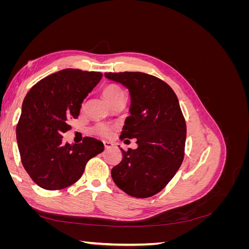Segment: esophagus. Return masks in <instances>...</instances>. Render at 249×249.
<instances>
[{"instance_id": "1", "label": "esophagus", "mask_w": 249, "mask_h": 249, "mask_svg": "<svg viewBox=\"0 0 249 249\" xmlns=\"http://www.w3.org/2000/svg\"><path fill=\"white\" fill-rule=\"evenodd\" d=\"M104 146H105V148H106V149H109V148H111L113 146V143L110 142V141H104Z\"/></svg>"}]
</instances>
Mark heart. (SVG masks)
Returning a JSON list of instances; mask_svg holds the SVG:
<instances>
[{
	"mask_svg": "<svg viewBox=\"0 0 249 249\" xmlns=\"http://www.w3.org/2000/svg\"><path fill=\"white\" fill-rule=\"evenodd\" d=\"M124 94L123 89L116 86V85H109L107 87H105L103 90V95L105 97L108 103H111L112 101H114L116 97H118L119 95ZM96 133H99L103 136H109L111 134V127L107 124H99L95 127Z\"/></svg>",
	"mask_w": 249,
	"mask_h": 249,
	"instance_id": "obj_1",
	"label": "heart"
}]
</instances>
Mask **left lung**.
Wrapping results in <instances>:
<instances>
[{
    "label": "left lung",
    "mask_w": 249,
    "mask_h": 249,
    "mask_svg": "<svg viewBox=\"0 0 249 249\" xmlns=\"http://www.w3.org/2000/svg\"><path fill=\"white\" fill-rule=\"evenodd\" d=\"M105 77L129 89L130 116L120 138L136 139L138 144L126 152L122 148L123 160L112 168V178L131 196L150 197L170 182L184 159L186 123L178 96L166 83L144 72Z\"/></svg>",
    "instance_id": "left-lung-1"
}]
</instances>
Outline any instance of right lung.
<instances>
[{
	"label": "right lung",
	"instance_id": "1",
	"mask_svg": "<svg viewBox=\"0 0 249 249\" xmlns=\"http://www.w3.org/2000/svg\"><path fill=\"white\" fill-rule=\"evenodd\" d=\"M102 77L99 71H59L35 84L22 102L17 126L20 159L30 178L43 189L59 190L76 183L88 160L104 150L103 142L95 138L70 144L62 136Z\"/></svg>",
	"mask_w": 249,
	"mask_h": 249
}]
</instances>
